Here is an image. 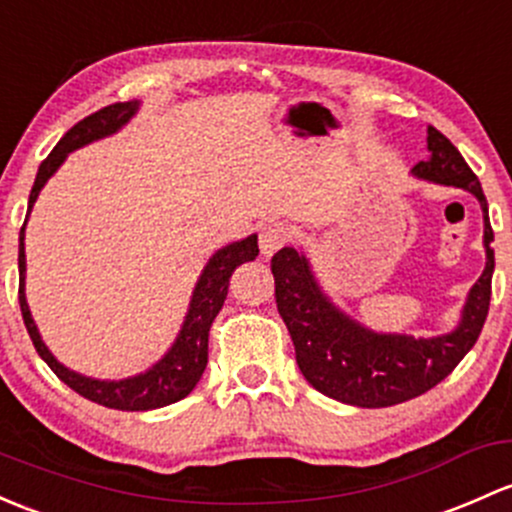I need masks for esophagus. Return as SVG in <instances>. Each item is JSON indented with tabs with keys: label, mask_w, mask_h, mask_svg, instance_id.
<instances>
[{
	"label": "esophagus",
	"mask_w": 512,
	"mask_h": 512,
	"mask_svg": "<svg viewBox=\"0 0 512 512\" xmlns=\"http://www.w3.org/2000/svg\"><path fill=\"white\" fill-rule=\"evenodd\" d=\"M292 238V230L284 223H267L260 230V250L265 257H272L279 247H284Z\"/></svg>",
	"instance_id": "34e87169"
}]
</instances>
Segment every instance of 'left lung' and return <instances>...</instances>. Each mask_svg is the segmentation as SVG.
<instances>
[{
  "label": "left lung",
  "mask_w": 512,
  "mask_h": 512,
  "mask_svg": "<svg viewBox=\"0 0 512 512\" xmlns=\"http://www.w3.org/2000/svg\"><path fill=\"white\" fill-rule=\"evenodd\" d=\"M427 149L429 159L412 166L414 179L464 188L478 198L483 211L486 267L451 331L439 336L373 331L333 304L304 252L282 247L272 257L274 297L294 341L301 375L311 387L346 405L390 407L424 395L461 363L486 324L496 267L486 196L459 149L439 129L427 127Z\"/></svg>",
  "instance_id": "obj_1"
}]
</instances>
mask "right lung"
Returning a JSON list of instances; mask_svg holds the SVG:
<instances>
[{
    "instance_id": "obj_1",
    "label": "right lung",
    "mask_w": 512,
    "mask_h": 512,
    "mask_svg": "<svg viewBox=\"0 0 512 512\" xmlns=\"http://www.w3.org/2000/svg\"><path fill=\"white\" fill-rule=\"evenodd\" d=\"M137 112L139 100L115 102V105L102 107V110L93 112V115L85 117L78 125L68 129L61 137V142L53 147V152L41 161L34 188H31L29 193L26 220H29V213L31 208H34L36 198H39L41 188L46 186V181L51 179L58 169H61V164L68 159V154L85 147V144H93L98 142V139L117 134L134 115H137ZM26 220L24 228H21L19 233V304L26 331H29L36 353L41 355L43 363H46L63 383L71 387V390L78 392V395L88 397V400L98 402L102 407H110V410L144 412L184 400L188 392L198 385L203 370H206L208 331H211V324L215 316H218V311L223 309V301L228 297V284L235 267H240L242 262L255 260L257 252H260V247H257V235H247V238L230 242V245L213 252L211 260L203 267L201 277H198L196 287H193L184 324H181L169 351L161 355L157 363L149 365L142 373L129 375V378L100 380L83 373H75V370L63 365L56 355L48 351V346L43 343L39 326H36L34 316H31L29 301H26Z\"/></svg>"
}]
</instances>
